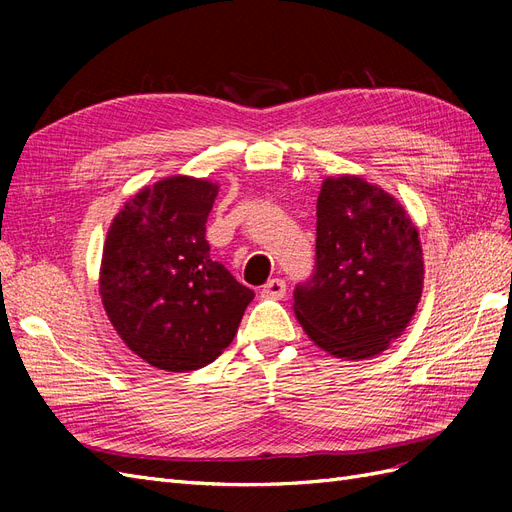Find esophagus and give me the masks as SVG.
Here are the masks:
<instances>
[{"instance_id":"obj_1","label":"esophagus","mask_w":512,"mask_h":512,"mask_svg":"<svg viewBox=\"0 0 512 512\" xmlns=\"http://www.w3.org/2000/svg\"><path fill=\"white\" fill-rule=\"evenodd\" d=\"M260 294H262V299L280 301V299H284V294H286V282L277 280V277H275V280H269L265 286H262Z\"/></svg>"}]
</instances>
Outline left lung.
<instances>
[{
  "label": "left lung",
  "mask_w": 512,
  "mask_h": 512,
  "mask_svg": "<svg viewBox=\"0 0 512 512\" xmlns=\"http://www.w3.org/2000/svg\"><path fill=\"white\" fill-rule=\"evenodd\" d=\"M316 218V273L294 290V316L337 359H374L406 331L421 301L416 224L393 194L359 175L324 179Z\"/></svg>",
  "instance_id": "obj_1"
}]
</instances>
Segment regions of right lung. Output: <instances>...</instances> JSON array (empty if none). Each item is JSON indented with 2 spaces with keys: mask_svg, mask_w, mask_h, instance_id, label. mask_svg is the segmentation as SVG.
<instances>
[{
  "mask_svg": "<svg viewBox=\"0 0 512 512\" xmlns=\"http://www.w3.org/2000/svg\"><path fill=\"white\" fill-rule=\"evenodd\" d=\"M220 185L170 175L138 190L106 232L100 297L136 356L166 371L205 367L230 346L254 292L209 258Z\"/></svg>",
  "mask_w": 512,
  "mask_h": 512,
  "instance_id": "obj_1",
  "label": "right lung"
}]
</instances>
